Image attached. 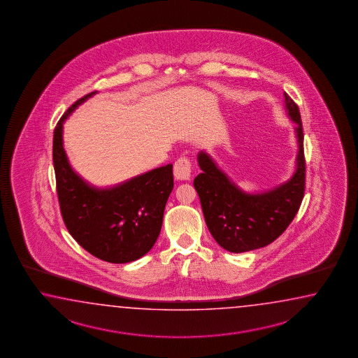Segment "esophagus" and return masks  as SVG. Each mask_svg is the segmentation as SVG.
I'll return each mask as SVG.
<instances>
[{
	"mask_svg": "<svg viewBox=\"0 0 358 358\" xmlns=\"http://www.w3.org/2000/svg\"><path fill=\"white\" fill-rule=\"evenodd\" d=\"M192 170V162L189 157L180 156L174 164V176L179 180H188Z\"/></svg>",
	"mask_w": 358,
	"mask_h": 358,
	"instance_id": "obj_1",
	"label": "esophagus"
}]
</instances>
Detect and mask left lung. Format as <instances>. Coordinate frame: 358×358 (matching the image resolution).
Wrapping results in <instances>:
<instances>
[{
  "label": "left lung",
  "mask_w": 358,
  "mask_h": 358,
  "mask_svg": "<svg viewBox=\"0 0 358 358\" xmlns=\"http://www.w3.org/2000/svg\"><path fill=\"white\" fill-rule=\"evenodd\" d=\"M288 115L297 124V170L292 179L261 194L238 189L206 152L198 153L202 170L194 179L207 228L224 250L252 251L273 243L297 215L306 188L303 128L297 103L287 93Z\"/></svg>",
  "instance_id": "1"
}]
</instances>
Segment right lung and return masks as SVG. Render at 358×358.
<instances>
[{"label": "right lung", "instance_id": "right-lung-1", "mask_svg": "<svg viewBox=\"0 0 358 358\" xmlns=\"http://www.w3.org/2000/svg\"><path fill=\"white\" fill-rule=\"evenodd\" d=\"M94 93L69 107L55 128L52 157L61 216L85 251L111 264H127L145 256L160 234L164 210L174 187L173 165L110 189H96L76 176L62 147V122Z\"/></svg>", "mask_w": 358, "mask_h": 358}]
</instances>
